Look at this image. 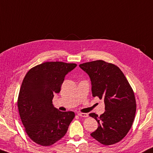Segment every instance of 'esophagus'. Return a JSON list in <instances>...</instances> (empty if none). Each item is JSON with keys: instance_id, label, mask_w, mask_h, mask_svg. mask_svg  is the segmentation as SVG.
I'll return each instance as SVG.
<instances>
[{"instance_id": "34e87169", "label": "esophagus", "mask_w": 153, "mask_h": 153, "mask_svg": "<svg viewBox=\"0 0 153 153\" xmlns=\"http://www.w3.org/2000/svg\"><path fill=\"white\" fill-rule=\"evenodd\" d=\"M77 115L79 116H81V117H84V118H86L88 116V114L86 113H77Z\"/></svg>"}]
</instances>
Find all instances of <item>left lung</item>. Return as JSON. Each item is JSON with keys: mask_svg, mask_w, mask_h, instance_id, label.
<instances>
[{"mask_svg": "<svg viewBox=\"0 0 153 153\" xmlns=\"http://www.w3.org/2000/svg\"><path fill=\"white\" fill-rule=\"evenodd\" d=\"M79 66L90 77L92 96L103 100L105 104V111L100 117L90 114L98 124L90 135L104 145L120 142L135 116L137 106L132 88L120 68L112 63L97 60Z\"/></svg>", "mask_w": 153, "mask_h": 153, "instance_id": "left-lung-1", "label": "left lung"}]
</instances>
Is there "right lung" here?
<instances>
[{
	"mask_svg": "<svg viewBox=\"0 0 153 153\" xmlns=\"http://www.w3.org/2000/svg\"><path fill=\"white\" fill-rule=\"evenodd\" d=\"M76 63L45 62L30 69L22 83L18 109L25 131L33 142L50 146L63 137L74 112H61L52 104L54 94L61 90L65 77Z\"/></svg>",
	"mask_w": 153,
	"mask_h": 153,
	"instance_id": "add662e5",
	"label": "right lung"
}]
</instances>
